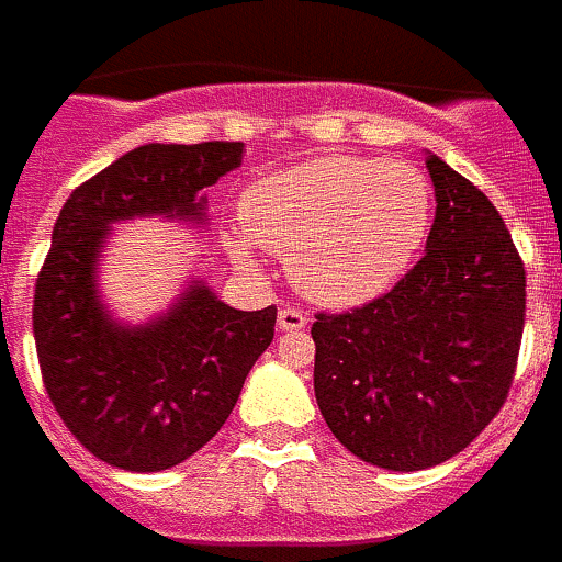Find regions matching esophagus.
<instances>
[{
	"instance_id": "1",
	"label": "esophagus",
	"mask_w": 562,
	"mask_h": 562,
	"mask_svg": "<svg viewBox=\"0 0 562 562\" xmlns=\"http://www.w3.org/2000/svg\"><path fill=\"white\" fill-rule=\"evenodd\" d=\"M308 326V317L300 312V308H281L278 312V329H284V333H300Z\"/></svg>"
}]
</instances>
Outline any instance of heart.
<instances>
[{"label":"heart","mask_w":562,"mask_h":562,"mask_svg":"<svg viewBox=\"0 0 562 562\" xmlns=\"http://www.w3.org/2000/svg\"><path fill=\"white\" fill-rule=\"evenodd\" d=\"M432 221V190L415 166L326 154L254 181L241 196V233L226 236L238 260L254 245L290 262L308 300L353 308L402 278Z\"/></svg>","instance_id":"obj_1"}]
</instances>
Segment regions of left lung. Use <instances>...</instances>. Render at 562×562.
Listing matches in <instances>:
<instances>
[{"mask_svg":"<svg viewBox=\"0 0 562 562\" xmlns=\"http://www.w3.org/2000/svg\"><path fill=\"white\" fill-rule=\"evenodd\" d=\"M427 169V254L390 293L312 324L326 427L393 472L451 460L499 415L527 312L524 260L496 205L436 154Z\"/></svg>","mask_w":562,"mask_h":562,"instance_id":"1","label":"left lung"}]
</instances>
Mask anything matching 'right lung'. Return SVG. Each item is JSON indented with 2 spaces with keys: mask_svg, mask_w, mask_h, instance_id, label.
I'll list each match as a JSON object with an SVG mask.
<instances>
[{
  "mask_svg": "<svg viewBox=\"0 0 562 562\" xmlns=\"http://www.w3.org/2000/svg\"><path fill=\"white\" fill-rule=\"evenodd\" d=\"M241 142L142 145L71 190L35 281L33 333L45 390L87 451L126 472L184 463L236 408L274 338V314L238 312L193 281L169 312L117 324L97 293L109 226L205 217L202 190L241 166Z\"/></svg>",
  "mask_w": 562,
  "mask_h": 562,
  "instance_id": "1",
  "label": "right lung"
}]
</instances>
